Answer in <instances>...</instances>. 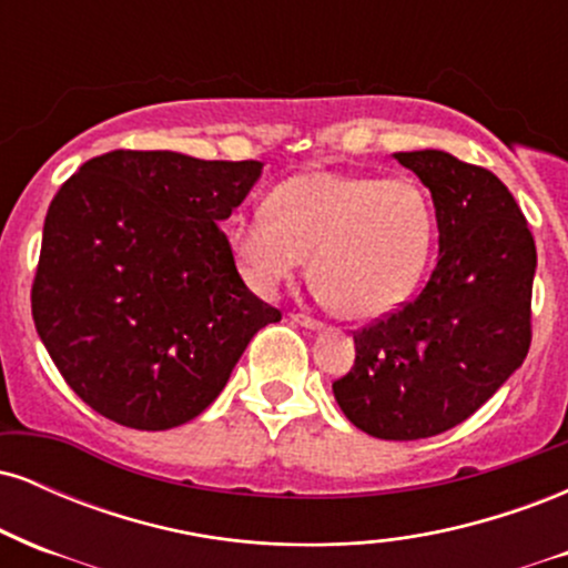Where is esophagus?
I'll return each mask as SVG.
<instances>
[{
  "instance_id": "1",
  "label": "esophagus",
  "mask_w": 568,
  "mask_h": 568,
  "mask_svg": "<svg viewBox=\"0 0 568 568\" xmlns=\"http://www.w3.org/2000/svg\"><path fill=\"white\" fill-rule=\"evenodd\" d=\"M291 321L293 323H298V325H304V328H310V331H315V328H321V321H317V317H312V315H304V312H293L291 315Z\"/></svg>"
}]
</instances>
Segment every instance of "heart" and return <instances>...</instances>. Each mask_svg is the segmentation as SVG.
I'll use <instances>...</instances> for the list:
<instances>
[{
  "label": "heart",
  "instance_id": "1",
  "mask_svg": "<svg viewBox=\"0 0 568 568\" xmlns=\"http://www.w3.org/2000/svg\"><path fill=\"white\" fill-rule=\"evenodd\" d=\"M433 202L408 175L315 171L283 181L270 211L240 213L230 245L253 291L272 293L306 264L336 315L374 321L400 306L425 272Z\"/></svg>",
  "mask_w": 568,
  "mask_h": 568
}]
</instances>
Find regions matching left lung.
I'll use <instances>...</instances> for the list:
<instances>
[{
    "instance_id": "obj_1",
    "label": "left lung",
    "mask_w": 568,
    "mask_h": 568,
    "mask_svg": "<svg viewBox=\"0 0 568 568\" xmlns=\"http://www.w3.org/2000/svg\"><path fill=\"white\" fill-rule=\"evenodd\" d=\"M395 160L433 194L438 264L410 302L352 334L355 366L334 395L363 433L419 440L462 425L524 363L537 245L491 171L438 149Z\"/></svg>"
}]
</instances>
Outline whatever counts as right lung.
<instances>
[{
	"label": "right lung",
	"instance_id": "obj_1",
	"mask_svg": "<svg viewBox=\"0 0 568 568\" xmlns=\"http://www.w3.org/2000/svg\"><path fill=\"white\" fill-rule=\"evenodd\" d=\"M262 162L114 149L44 216L31 315L55 368L106 419L171 429L216 400L280 310L247 291L219 230Z\"/></svg>",
	"mask_w": 568,
	"mask_h": 568
}]
</instances>
